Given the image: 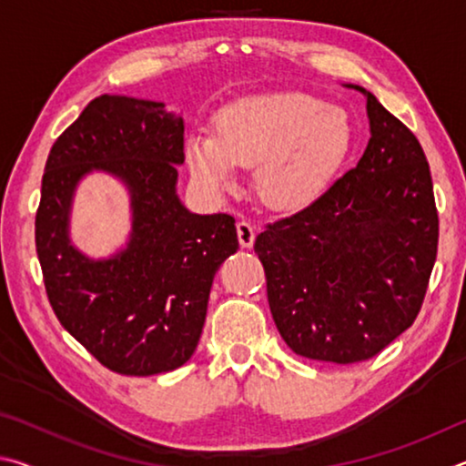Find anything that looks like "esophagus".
<instances>
[{"label": "esophagus", "mask_w": 466, "mask_h": 466, "mask_svg": "<svg viewBox=\"0 0 466 466\" xmlns=\"http://www.w3.org/2000/svg\"><path fill=\"white\" fill-rule=\"evenodd\" d=\"M236 232H238V242L242 248H250L255 244V226H250L248 222H238L236 224Z\"/></svg>", "instance_id": "1"}]
</instances>
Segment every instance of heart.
<instances>
[{
	"mask_svg": "<svg viewBox=\"0 0 466 466\" xmlns=\"http://www.w3.org/2000/svg\"><path fill=\"white\" fill-rule=\"evenodd\" d=\"M353 141L356 129L343 106L304 92H258L219 108L216 136L191 133L185 157L203 191H230L236 170L252 167V187L263 205L298 211L327 193Z\"/></svg>",
	"mask_w": 466,
	"mask_h": 466,
	"instance_id": "obj_1",
	"label": "heart"
}]
</instances>
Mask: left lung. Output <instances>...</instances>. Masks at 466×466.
<instances>
[{
	"label": "left lung",
	"mask_w": 466,
	"mask_h": 466,
	"mask_svg": "<svg viewBox=\"0 0 466 466\" xmlns=\"http://www.w3.org/2000/svg\"><path fill=\"white\" fill-rule=\"evenodd\" d=\"M358 167L298 214L269 224L255 252L283 341L309 360L353 364L413 325L438 252V211L420 141L372 92Z\"/></svg>",
	"instance_id": "left-lung-1"
}]
</instances>
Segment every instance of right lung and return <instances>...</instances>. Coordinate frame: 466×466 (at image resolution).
I'll return each mask as SVG.
<instances>
[{"label": "right lung", "instance_id": "obj_1", "mask_svg": "<svg viewBox=\"0 0 466 466\" xmlns=\"http://www.w3.org/2000/svg\"><path fill=\"white\" fill-rule=\"evenodd\" d=\"M183 116L164 102L94 98L46 157L35 236L59 322L102 366L125 376L170 372L199 343L216 271L238 250L234 218L178 199ZM102 171L130 193L128 242L105 259L71 240L76 185Z\"/></svg>", "mask_w": 466, "mask_h": 466}]
</instances>
